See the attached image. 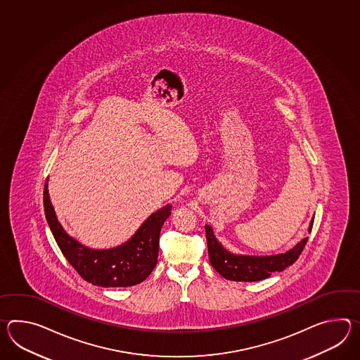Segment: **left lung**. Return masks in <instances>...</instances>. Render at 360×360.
<instances>
[{"mask_svg": "<svg viewBox=\"0 0 360 360\" xmlns=\"http://www.w3.org/2000/svg\"><path fill=\"white\" fill-rule=\"evenodd\" d=\"M312 224L314 218L307 231L311 232ZM205 233L210 264L224 279L233 281H258L269 278L272 272L285 270L288 266L296 262L307 243V238H304L285 253L272 256H248L236 255L224 248L221 241L217 239L213 227L209 224H205Z\"/></svg>", "mask_w": 360, "mask_h": 360, "instance_id": "obj_1", "label": "left lung"}]
</instances>
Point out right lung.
Wrapping results in <instances>:
<instances>
[{
	"label": "right lung",
	"mask_w": 360,
	"mask_h": 360,
	"mask_svg": "<svg viewBox=\"0 0 360 360\" xmlns=\"http://www.w3.org/2000/svg\"><path fill=\"white\" fill-rule=\"evenodd\" d=\"M44 209L49 227L65 259L82 279L103 288L131 287L148 278L158 264L161 227L172 213V205L168 204L153 212L121 245L93 249L68 235L58 221L49 195V178L44 188Z\"/></svg>",
	"instance_id": "1"
}]
</instances>
